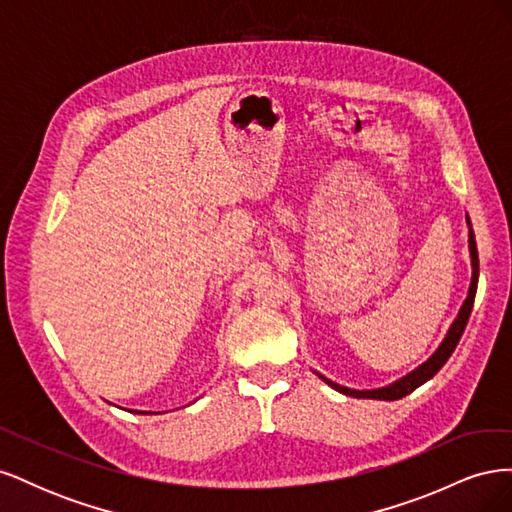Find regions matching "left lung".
Listing matches in <instances>:
<instances>
[{
    "instance_id": "left-lung-1",
    "label": "left lung",
    "mask_w": 512,
    "mask_h": 512,
    "mask_svg": "<svg viewBox=\"0 0 512 512\" xmlns=\"http://www.w3.org/2000/svg\"><path fill=\"white\" fill-rule=\"evenodd\" d=\"M466 222H468V228H470V237H468V247H470V262H472V282H470V290H468V297L466 301H463L461 309L457 318L453 320L451 329L446 331V337L442 339V344L438 346V350L433 352L429 359L418 365L414 371H410V374H406L404 378H399L391 384L386 386H380V389H350V386H344V384H337L333 382L331 378L322 376L320 371L314 369V374L327 382L329 386H333L335 391L344 393V395H350V397H356V399H384V401H395V399H401L410 395L414 389H418V386L425 384L427 380H431L433 376L438 374V371L442 369V365L448 361V356L453 354V350L457 348L459 339L463 335V329H466L468 324V318L472 314V305H474V297H476V286H478V252H476V239H474V230H472V222L466 215Z\"/></svg>"
}]
</instances>
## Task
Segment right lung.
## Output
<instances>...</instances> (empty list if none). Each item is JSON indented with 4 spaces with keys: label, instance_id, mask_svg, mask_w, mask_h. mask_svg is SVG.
Listing matches in <instances>:
<instances>
[{
    "label": "right lung",
    "instance_id": "1",
    "mask_svg": "<svg viewBox=\"0 0 512 512\" xmlns=\"http://www.w3.org/2000/svg\"><path fill=\"white\" fill-rule=\"evenodd\" d=\"M138 414H151V412H138Z\"/></svg>",
    "mask_w": 512,
    "mask_h": 512
}]
</instances>
